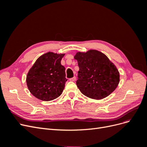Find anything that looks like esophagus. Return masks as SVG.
I'll use <instances>...</instances> for the list:
<instances>
[{"instance_id": "1", "label": "esophagus", "mask_w": 147, "mask_h": 147, "mask_svg": "<svg viewBox=\"0 0 147 147\" xmlns=\"http://www.w3.org/2000/svg\"><path fill=\"white\" fill-rule=\"evenodd\" d=\"M75 80H76V78H75V77H74L73 78H70L69 80L71 82H74V81H75Z\"/></svg>"}]
</instances>
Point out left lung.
Returning <instances> with one entry per match:
<instances>
[{
	"label": "left lung",
	"mask_w": 147,
	"mask_h": 147,
	"mask_svg": "<svg viewBox=\"0 0 147 147\" xmlns=\"http://www.w3.org/2000/svg\"><path fill=\"white\" fill-rule=\"evenodd\" d=\"M74 59L79 66L77 86L83 95L100 100L109 96L117 88L119 72L104 53L96 50L78 51Z\"/></svg>",
	"instance_id": "1"
}]
</instances>
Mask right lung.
<instances>
[{
  "label": "right lung",
  "mask_w": 147,
  "mask_h": 147,
  "mask_svg": "<svg viewBox=\"0 0 147 147\" xmlns=\"http://www.w3.org/2000/svg\"><path fill=\"white\" fill-rule=\"evenodd\" d=\"M64 55V53H46L40 56L29 69L26 84L31 94L36 98L50 101L62 94L67 80L65 67L61 64Z\"/></svg>",
  "instance_id": "obj_1"
}]
</instances>
